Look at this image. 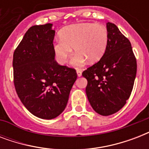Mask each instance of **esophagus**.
<instances>
[{"label": "esophagus", "instance_id": "esophagus-1", "mask_svg": "<svg viewBox=\"0 0 149 149\" xmlns=\"http://www.w3.org/2000/svg\"><path fill=\"white\" fill-rule=\"evenodd\" d=\"M77 76L78 77H81L82 76V70H79V69H77Z\"/></svg>", "mask_w": 149, "mask_h": 149}]
</instances>
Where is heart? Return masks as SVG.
<instances>
[{
  "mask_svg": "<svg viewBox=\"0 0 149 149\" xmlns=\"http://www.w3.org/2000/svg\"><path fill=\"white\" fill-rule=\"evenodd\" d=\"M60 38L55 41L53 49L61 64L66 63L74 48L76 56L72 63L81 65L85 59L90 63L99 61L104 56L108 42L107 29L101 24L77 23L64 27Z\"/></svg>",
  "mask_w": 149,
  "mask_h": 149,
  "instance_id": "heart-1",
  "label": "heart"
}]
</instances>
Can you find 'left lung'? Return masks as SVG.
<instances>
[{
  "instance_id": "1",
  "label": "left lung",
  "mask_w": 149,
  "mask_h": 149,
  "mask_svg": "<svg viewBox=\"0 0 149 149\" xmlns=\"http://www.w3.org/2000/svg\"><path fill=\"white\" fill-rule=\"evenodd\" d=\"M108 42L104 56L82 75L87 79L86 93L91 107L108 116L125 106L137 72L136 58L130 41L115 24L107 23Z\"/></svg>"
}]
</instances>
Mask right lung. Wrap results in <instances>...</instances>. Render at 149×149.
Returning <instances> with one entry per match:
<instances>
[{
	"label": "right lung",
	"instance_id": "add662e5",
	"mask_svg": "<svg viewBox=\"0 0 149 149\" xmlns=\"http://www.w3.org/2000/svg\"><path fill=\"white\" fill-rule=\"evenodd\" d=\"M52 26L49 23L31 27L13 56L14 84L18 97L30 113L48 120L65 110L77 78L75 69L55 60Z\"/></svg>",
	"mask_w": 149,
	"mask_h": 149
}]
</instances>
